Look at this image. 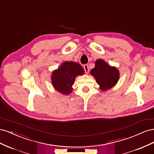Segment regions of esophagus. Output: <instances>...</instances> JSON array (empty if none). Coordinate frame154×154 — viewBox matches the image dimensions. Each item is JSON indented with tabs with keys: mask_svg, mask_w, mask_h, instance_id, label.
Instances as JSON below:
<instances>
[{
	"mask_svg": "<svg viewBox=\"0 0 154 154\" xmlns=\"http://www.w3.org/2000/svg\"><path fill=\"white\" fill-rule=\"evenodd\" d=\"M83 69H84V71L85 72V73H88V71H89V69H88V64H85L83 66Z\"/></svg>",
	"mask_w": 154,
	"mask_h": 154,
	"instance_id": "34e87169",
	"label": "esophagus"
}]
</instances>
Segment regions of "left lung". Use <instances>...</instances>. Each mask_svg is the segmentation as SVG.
<instances>
[{"instance_id":"obj_1","label":"left lung","mask_w":154,"mask_h":154,"mask_svg":"<svg viewBox=\"0 0 154 154\" xmlns=\"http://www.w3.org/2000/svg\"><path fill=\"white\" fill-rule=\"evenodd\" d=\"M91 74L96 78L97 83L103 91L112 87L119 79L118 69L109 66L103 60H96L95 67L91 70Z\"/></svg>"}]
</instances>
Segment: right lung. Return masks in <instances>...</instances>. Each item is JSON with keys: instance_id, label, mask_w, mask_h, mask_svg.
Returning <instances> with one entry per match:
<instances>
[{"instance_id": "add662e5", "label": "right lung", "mask_w": 154, "mask_h": 154, "mask_svg": "<svg viewBox=\"0 0 154 154\" xmlns=\"http://www.w3.org/2000/svg\"><path fill=\"white\" fill-rule=\"evenodd\" d=\"M84 74V70L78 63L64 62L60 67L53 72L52 83L54 87L63 94H69L72 92V85L75 78Z\"/></svg>"}]
</instances>
